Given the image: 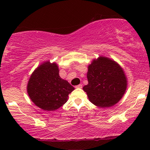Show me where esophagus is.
I'll use <instances>...</instances> for the list:
<instances>
[{"label": "esophagus", "mask_w": 150, "mask_h": 150, "mask_svg": "<svg viewBox=\"0 0 150 150\" xmlns=\"http://www.w3.org/2000/svg\"><path fill=\"white\" fill-rule=\"evenodd\" d=\"M82 87H83V85L82 84H79V85H78L77 86H75V88H82Z\"/></svg>", "instance_id": "1"}]
</instances>
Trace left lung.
Here are the masks:
<instances>
[{
  "label": "left lung",
  "instance_id": "8db88e82",
  "mask_svg": "<svg viewBox=\"0 0 150 150\" xmlns=\"http://www.w3.org/2000/svg\"><path fill=\"white\" fill-rule=\"evenodd\" d=\"M88 85L83 87L93 105L108 108L118 103L126 92L128 81L117 62L107 57L99 56L88 66Z\"/></svg>",
  "mask_w": 150,
  "mask_h": 150
}]
</instances>
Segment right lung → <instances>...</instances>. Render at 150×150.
<instances>
[{
    "label": "right lung",
    "instance_id": "obj_1",
    "mask_svg": "<svg viewBox=\"0 0 150 150\" xmlns=\"http://www.w3.org/2000/svg\"><path fill=\"white\" fill-rule=\"evenodd\" d=\"M59 72L56 63L46 61L33 71L28 82L27 93L30 98L45 111L60 108L75 89L67 81L60 77Z\"/></svg>",
    "mask_w": 150,
    "mask_h": 150
}]
</instances>
